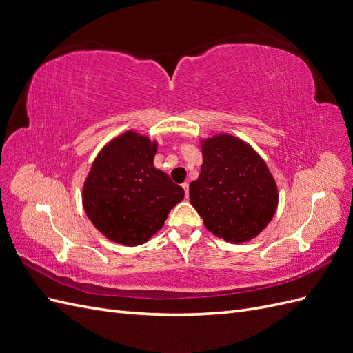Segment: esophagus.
Masks as SVG:
<instances>
[{
	"instance_id": "esophagus-1",
	"label": "esophagus",
	"mask_w": 353,
	"mask_h": 353,
	"mask_svg": "<svg viewBox=\"0 0 353 353\" xmlns=\"http://www.w3.org/2000/svg\"><path fill=\"white\" fill-rule=\"evenodd\" d=\"M183 188H184V193H185V199L188 197V184L187 183H184L183 184Z\"/></svg>"
}]
</instances>
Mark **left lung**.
<instances>
[{
    "instance_id": "left-lung-1",
    "label": "left lung",
    "mask_w": 353,
    "mask_h": 353,
    "mask_svg": "<svg viewBox=\"0 0 353 353\" xmlns=\"http://www.w3.org/2000/svg\"><path fill=\"white\" fill-rule=\"evenodd\" d=\"M200 175L190 203L205 227L228 243L254 239L279 205V190L263 159L239 138L219 134L201 141Z\"/></svg>"
}]
</instances>
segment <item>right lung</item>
I'll return each mask as SVG.
<instances>
[{
    "instance_id": "1",
    "label": "right lung",
    "mask_w": 353,
    "mask_h": 353,
    "mask_svg": "<svg viewBox=\"0 0 353 353\" xmlns=\"http://www.w3.org/2000/svg\"><path fill=\"white\" fill-rule=\"evenodd\" d=\"M157 143L126 131L95 157L82 190L87 216L104 237L123 245L148 241L163 227L184 190L154 168Z\"/></svg>"
}]
</instances>
